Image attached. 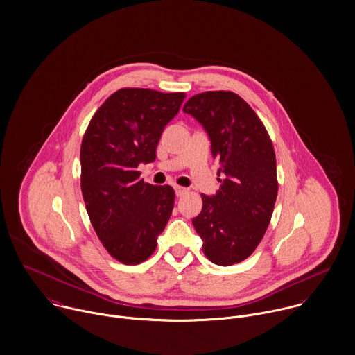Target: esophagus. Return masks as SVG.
<instances>
[{
    "label": "esophagus",
    "mask_w": 355,
    "mask_h": 355,
    "mask_svg": "<svg viewBox=\"0 0 355 355\" xmlns=\"http://www.w3.org/2000/svg\"><path fill=\"white\" fill-rule=\"evenodd\" d=\"M175 193H176L178 197H180V196H183V194L187 193V189H186V187H182V186H175Z\"/></svg>",
    "instance_id": "1"
}]
</instances>
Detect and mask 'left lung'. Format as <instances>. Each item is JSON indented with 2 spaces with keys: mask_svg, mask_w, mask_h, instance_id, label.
<instances>
[{
  "mask_svg": "<svg viewBox=\"0 0 355 355\" xmlns=\"http://www.w3.org/2000/svg\"><path fill=\"white\" fill-rule=\"evenodd\" d=\"M183 111L205 129L223 175L215 196L201 194L193 225L205 257L230 266L252 254L270 222L277 196L273 144L257 114L232 92L193 96Z\"/></svg>",
  "mask_w": 355,
  "mask_h": 355,
  "instance_id": "8db88e82",
  "label": "left lung"
}]
</instances>
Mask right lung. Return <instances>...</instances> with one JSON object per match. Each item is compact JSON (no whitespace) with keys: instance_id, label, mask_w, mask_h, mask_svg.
Instances as JSON below:
<instances>
[{"instance_id":"obj_1","label":"right lung","mask_w":355,"mask_h":355,"mask_svg":"<svg viewBox=\"0 0 355 355\" xmlns=\"http://www.w3.org/2000/svg\"><path fill=\"white\" fill-rule=\"evenodd\" d=\"M184 93L121 89L98 108L80 147L82 194L92 225L107 251L135 265L157 248L173 209L171 186L140 179V164L155 159L165 126Z\"/></svg>"}]
</instances>
